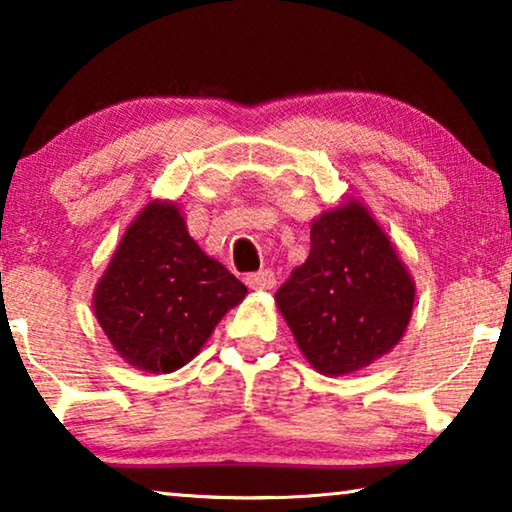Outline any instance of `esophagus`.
Masks as SVG:
<instances>
[{
  "label": "esophagus",
  "mask_w": 512,
  "mask_h": 512,
  "mask_svg": "<svg viewBox=\"0 0 512 512\" xmlns=\"http://www.w3.org/2000/svg\"><path fill=\"white\" fill-rule=\"evenodd\" d=\"M244 282H247L249 289H254V291H270L272 286H275V272L268 270V268L251 272V275H247Z\"/></svg>",
  "instance_id": "esophagus-1"
}]
</instances>
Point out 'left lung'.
Wrapping results in <instances>:
<instances>
[{"instance_id":"1","label":"left lung","mask_w":512,"mask_h":512,"mask_svg":"<svg viewBox=\"0 0 512 512\" xmlns=\"http://www.w3.org/2000/svg\"><path fill=\"white\" fill-rule=\"evenodd\" d=\"M300 352L324 375L370 366L403 338L415 282L359 200L312 221L310 256L275 293Z\"/></svg>"}]
</instances>
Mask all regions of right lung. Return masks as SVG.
<instances>
[{"label": "right lung", "instance_id": "add662e5", "mask_svg": "<svg viewBox=\"0 0 512 512\" xmlns=\"http://www.w3.org/2000/svg\"><path fill=\"white\" fill-rule=\"evenodd\" d=\"M247 286L188 235L174 202L146 205L95 286L104 335L130 366L172 373L205 345Z\"/></svg>", "mask_w": 512, "mask_h": 512}]
</instances>
